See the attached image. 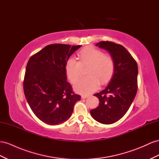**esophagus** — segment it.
I'll return each instance as SVG.
<instances>
[{"label":"esophagus","instance_id":"esophagus-1","mask_svg":"<svg viewBox=\"0 0 159 159\" xmlns=\"http://www.w3.org/2000/svg\"><path fill=\"white\" fill-rule=\"evenodd\" d=\"M89 96L86 95V94H83V95H81V98H83V99H85V98H87Z\"/></svg>","mask_w":159,"mask_h":159}]
</instances>
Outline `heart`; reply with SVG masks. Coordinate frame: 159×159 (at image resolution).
Returning a JSON list of instances; mask_svg holds the SVG:
<instances>
[{
    "mask_svg": "<svg viewBox=\"0 0 159 159\" xmlns=\"http://www.w3.org/2000/svg\"><path fill=\"white\" fill-rule=\"evenodd\" d=\"M77 55L78 61L70 58L65 66L67 78L71 84L77 82L82 74V69L88 67L86 74L88 76L81 79L75 85L77 92L92 93L98 88L100 83L106 84L110 80L115 70L112 55L91 46L80 50Z\"/></svg>",
    "mask_w": 159,
    "mask_h": 159,
    "instance_id": "heart-1",
    "label": "heart"
}]
</instances>
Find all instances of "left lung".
Returning a JSON list of instances; mask_svg holds the SVG:
<instances>
[{"label": "left lung", "mask_w": 159, "mask_h": 159, "mask_svg": "<svg viewBox=\"0 0 159 159\" xmlns=\"http://www.w3.org/2000/svg\"><path fill=\"white\" fill-rule=\"evenodd\" d=\"M112 55L115 70L107 87L94 94L99 99V106L90 110L96 121L113 124L121 119L129 109L138 89V66L136 60L122 45L111 41L96 44Z\"/></svg>", "instance_id": "left-lung-1"}]
</instances>
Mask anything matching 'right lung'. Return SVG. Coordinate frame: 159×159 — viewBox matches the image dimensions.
<instances>
[{"label": "right lung", "mask_w": 159, "mask_h": 159, "mask_svg": "<svg viewBox=\"0 0 159 159\" xmlns=\"http://www.w3.org/2000/svg\"><path fill=\"white\" fill-rule=\"evenodd\" d=\"M81 45L51 44L34 54L27 64L23 81L25 98L36 116L49 125L67 120L81 96L67 81V59Z\"/></svg>", "instance_id": "right-lung-1"}]
</instances>
